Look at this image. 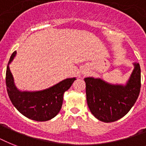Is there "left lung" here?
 <instances>
[{
    "label": "left lung",
    "mask_w": 146,
    "mask_h": 146,
    "mask_svg": "<svg viewBox=\"0 0 146 146\" xmlns=\"http://www.w3.org/2000/svg\"><path fill=\"white\" fill-rule=\"evenodd\" d=\"M86 82L87 104L98 120L111 123L125 116L138 98L141 88L139 64L134 70L126 86L112 85L101 79L87 77Z\"/></svg>",
    "instance_id": "8db88e82"
}]
</instances>
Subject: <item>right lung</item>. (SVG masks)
<instances>
[{"label": "right lung", "instance_id": "right-lung-1", "mask_svg": "<svg viewBox=\"0 0 146 146\" xmlns=\"http://www.w3.org/2000/svg\"><path fill=\"white\" fill-rule=\"evenodd\" d=\"M17 54L13 53L6 72L7 90L13 106L25 117L36 121H47L59 113L63 104L64 93L76 80L69 78L48 89L38 92H21L17 89L9 64Z\"/></svg>", "mask_w": 146, "mask_h": 146}]
</instances>
